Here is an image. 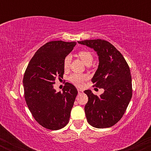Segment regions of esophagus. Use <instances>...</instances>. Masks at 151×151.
I'll list each match as a JSON object with an SVG mask.
<instances>
[{
	"instance_id": "1",
	"label": "esophagus",
	"mask_w": 151,
	"mask_h": 151,
	"mask_svg": "<svg viewBox=\"0 0 151 151\" xmlns=\"http://www.w3.org/2000/svg\"><path fill=\"white\" fill-rule=\"evenodd\" d=\"M83 92H84V91H83V90L78 89V93H79V94H81V93H82Z\"/></svg>"
}]
</instances>
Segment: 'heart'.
Segmentation results:
<instances>
[{
  "instance_id": "b5f03b06",
  "label": "heart",
  "mask_w": 151,
  "mask_h": 151,
  "mask_svg": "<svg viewBox=\"0 0 151 151\" xmlns=\"http://www.w3.org/2000/svg\"><path fill=\"white\" fill-rule=\"evenodd\" d=\"M78 56L86 65H90L92 63L93 56L92 54L87 50H82V51L79 52ZM70 62L71 57L70 55H67L64 59L63 61V67L65 70H68L70 66ZM69 79L71 82L73 83L74 84L78 86H81L84 85L85 81L88 79V76L82 74H72Z\"/></svg>"
}]
</instances>
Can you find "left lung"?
Returning a JSON list of instances; mask_svg holds the SVG:
<instances>
[{
  "label": "left lung",
  "instance_id": "obj_1",
  "mask_svg": "<svg viewBox=\"0 0 151 151\" xmlns=\"http://www.w3.org/2000/svg\"><path fill=\"white\" fill-rule=\"evenodd\" d=\"M78 43L96 52L99 66L91 81L104 89L99 96L90 89L84 91L89 99L84 106L86 119L93 127H111L122 118L132 97L129 67L120 52L107 41L86 40Z\"/></svg>",
  "mask_w": 151,
  "mask_h": 151
}]
</instances>
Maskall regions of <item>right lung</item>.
<instances>
[{
  "mask_svg": "<svg viewBox=\"0 0 151 151\" xmlns=\"http://www.w3.org/2000/svg\"><path fill=\"white\" fill-rule=\"evenodd\" d=\"M76 44L62 40L46 43L35 54L24 74L26 104L35 121L47 129H61L70 121L77 89L66 82L62 92H57L53 84L57 77H63L64 59Z\"/></svg>",
  "mask_w": 151,
  "mask_h": 151,
  "instance_id": "obj_1",
  "label": "right lung"
}]
</instances>
